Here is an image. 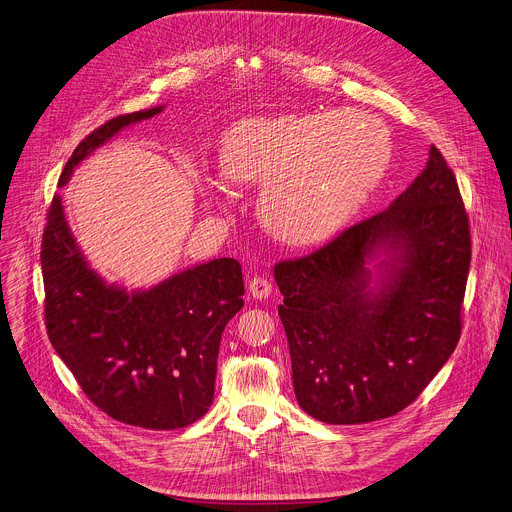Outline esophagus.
<instances>
[{
  "label": "esophagus",
  "instance_id": "esophagus-1",
  "mask_svg": "<svg viewBox=\"0 0 512 512\" xmlns=\"http://www.w3.org/2000/svg\"><path fill=\"white\" fill-rule=\"evenodd\" d=\"M248 292H250V296L256 298V300H266V298L270 296V292H272V284H270V280L264 278V276H254V278L250 280V284H248Z\"/></svg>",
  "mask_w": 512,
  "mask_h": 512
}]
</instances>
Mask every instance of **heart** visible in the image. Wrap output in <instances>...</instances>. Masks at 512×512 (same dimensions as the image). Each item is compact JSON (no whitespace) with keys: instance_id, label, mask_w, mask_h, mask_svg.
Masks as SVG:
<instances>
[{"instance_id":"1","label":"heart","mask_w":512,"mask_h":512,"mask_svg":"<svg viewBox=\"0 0 512 512\" xmlns=\"http://www.w3.org/2000/svg\"><path fill=\"white\" fill-rule=\"evenodd\" d=\"M390 130L366 112L248 118L220 144L226 180L260 186V218L282 242L308 246L344 226L384 180Z\"/></svg>"}]
</instances>
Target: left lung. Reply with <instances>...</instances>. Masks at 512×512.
<instances>
[{"instance_id":"obj_1","label":"left lung","mask_w":512,"mask_h":512,"mask_svg":"<svg viewBox=\"0 0 512 512\" xmlns=\"http://www.w3.org/2000/svg\"><path fill=\"white\" fill-rule=\"evenodd\" d=\"M470 230L438 148L380 214L274 266L300 408L364 424L406 408L460 338Z\"/></svg>"}]
</instances>
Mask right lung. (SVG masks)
I'll return each mask as SVG.
<instances>
[{"mask_svg":"<svg viewBox=\"0 0 512 512\" xmlns=\"http://www.w3.org/2000/svg\"><path fill=\"white\" fill-rule=\"evenodd\" d=\"M162 110L118 116L94 130L74 150L60 186L124 128ZM42 274L50 342L100 410L152 430L184 428L208 412L222 332L244 306L238 260L216 258L146 290L110 284L86 260L62 198L54 196L42 240Z\"/></svg>","mask_w":512,"mask_h":512,"instance_id":"obj_1","label":"right lung"}]
</instances>
